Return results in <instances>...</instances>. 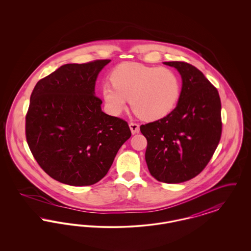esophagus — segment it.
<instances>
[{
  "mask_svg": "<svg viewBox=\"0 0 251 251\" xmlns=\"http://www.w3.org/2000/svg\"><path fill=\"white\" fill-rule=\"evenodd\" d=\"M130 126V129H131V133L134 134V133H138L140 131V128H139V125L135 122H131L129 124Z\"/></svg>",
  "mask_w": 251,
  "mask_h": 251,
  "instance_id": "34e87169",
  "label": "esophagus"
}]
</instances>
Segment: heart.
<instances>
[{
    "label": "heart",
    "instance_id": "1",
    "mask_svg": "<svg viewBox=\"0 0 251 251\" xmlns=\"http://www.w3.org/2000/svg\"><path fill=\"white\" fill-rule=\"evenodd\" d=\"M102 84L101 92L108 111L119 115L131 98L132 110L145 120L166 117L179 100L181 84L171 69L151 67L139 63H124Z\"/></svg>",
    "mask_w": 251,
    "mask_h": 251
}]
</instances>
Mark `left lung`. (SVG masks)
<instances>
[{"label":"left lung","instance_id":"8db88e82","mask_svg":"<svg viewBox=\"0 0 251 251\" xmlns=\"http://www.w3.org/2000/svg\"><path fill=\"white\" fill-rule=\"evenodd\" d=\"M182 79L176 108L167 117L141 125L147 138L145 159L157 180L179 183L199 175L210 162L222 132L221 101L217 89L196 67L165 62Z\"/></svg>","mask_w":251,"mask_h":251}]
</instances>
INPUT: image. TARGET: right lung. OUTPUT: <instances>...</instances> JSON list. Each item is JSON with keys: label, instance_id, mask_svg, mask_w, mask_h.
<instances>
[{"label": "right lung", "instance_id": "obj_1", "mask_svg": "<svg viewBox=\"0 0 251 251\" xmlns=\"http://www.w3.org/2000/svg\"><path fill=\"white\" fill-rule=\"evenodd\" d=\"M110 61L66 64L39 80L31 94L27 143L40 167L62 183L98 182L131 137L128 123L103 113L95 95L97 77Z\"/></svg>", "mask_w": 251, "mask_h": 251}]
</instances>
